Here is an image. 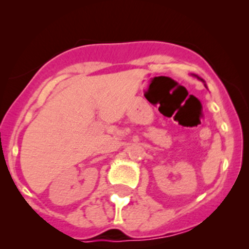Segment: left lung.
<instances>
[{
    "label": "left lung",
    "mask_w": 249,
    "mask_h": 249,
    "mask_svg": "<svg viewBox=\"0 0 249 249\" xmlns=\"http://www.w3.org/2000/svg\"><path fill=\"white\" fill-rule=\"evenodd\" d=\"M194 76H196V75H194ZM196 78L200 79V81H201V82H204V79H202V78H200V77H198V76H196Z\"/></svg>",
    "instance_id": "8db88e82"
}]
</instances>
